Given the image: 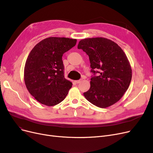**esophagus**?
Here are the masks:
<instances>
[{
  "label": "esophagus",
  "mask_w": 153,
  "mask_h": 153,
  "mask_svg": "<svg viewBox=\"0 0 153 153\" xmlns=\"http://www.w3.org/2000/svg\"><path fill=\"white\" fill-rule=\"evenodd\" d=\"M82 81V79H80V80H76V81H75V83H76V84H79V83H80Z\"/></svg>",
  "instance_id": "esophagus-1"
}]
</instances>
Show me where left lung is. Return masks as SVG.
<instances>
[{"label":"left lung","mask_w":153,"mask_h":153,"mask_svg":"<svg viewBox=\"0 0 153 153\" xmlns=\"http://www.w3.org/2000/svg\"><path fill=\"white\" fill-rule=\"evenodd\" d=\"M78 48L89 55L93 74L90 89L84 93L85 98L103 108L117 102L128 89L132 77L130 64L123 50L104 38L82 39Z\"/></svg>","instance_id":"1"}]
</instances>
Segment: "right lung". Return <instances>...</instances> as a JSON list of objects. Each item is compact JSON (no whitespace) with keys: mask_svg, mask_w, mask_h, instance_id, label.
I'll return each instance as SVG.
<instances>
[{"mask_svg":"<svg viewBox=\"0 0 153 153\" xmlns=\"http://www.w3.org/2000/svg\"><path fill=\"white\" fill-rule=\"evenodd\" d=\"M76 39L50 37L37 44L27 59L24 80L27 90L41 104L53 106L62 101L72 87L64 78L62 55Z\"/></svg>","mask_w":153,"mask_h":153,"instance_id":"obj_1","label":"right lung"}]
</instances>
